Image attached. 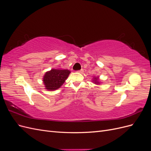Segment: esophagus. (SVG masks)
Masks as SVG:
<instances>
[{"label": "esophagus", "instance_id": "esophagus-1", "mask_svg": "<svg viewBox=\"0 0 151 151\" xmlns=\"http://www.w3.org/2000/svg\"><path fill=\"white\" fill-rule=\"evenodd\" d=\"M78 72H79V73H83V72H84V70H83V69H81L80 70H78Z\"/></svg>", "mask_w": 151, "mask_h": 151}]
</instances>
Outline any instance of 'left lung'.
Segmentation results:
<instances>
[{
	"label": "left lung",
	"instance_id": "obj_1",
	"mask_svg": "<svg viewBox=\"0 0 151 151\" xmlns=\"http://www.w3.org/2000/svg\"><path fill=\"white\" fill-rule=\"evenodd\" d=\"M93 81V82L94 83V84H100L99 83V79H98V77H94Z\"/></svg>",
	"mask_w": 151,
	"mask_h": 151
}]
</instances>
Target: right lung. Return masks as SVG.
<instances>
[{
    "mask_svg": "<svg viewBox=\"0 0 151 151\" xmlns=\"http://www.w3.org/2000/svg\"><path fill=\"white\" fill-rule=\"evenodd\" d=\"M70 71L67 69H52L45 74L43 81L45 88L49 91H54L60 88L65 83Z\"/></svg>",
    "mask_w": 151,
    "mask_h": 151,
    "instance_id": "1",
    "label": "right lung"
}]
</instances>
